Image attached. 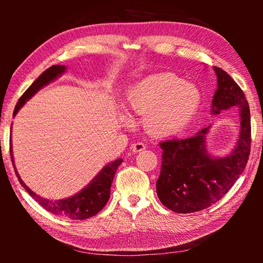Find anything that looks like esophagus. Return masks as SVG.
<instances>
[{
	"mask_svg": "<svg viewBox=\"0 0 263 263\" xmlns=\"http://www.w3.org/2000/svg\"><path fill=\"white\" fill-rule=\"evenodd\" d=\"M145 148H146V145L142 141H137V142H135V144H132V146H131L132 152H135V153L140 152V151H144Z\"/></svg>",
	"mask_w": 263,
	"mask_h": 263,
	"instance_id": "1",
	"label": "esophagus"
}]
</instances>
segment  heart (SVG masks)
Returning a JSON list of instances; mask_svg holds the SVG:
<instances>
[{
    "instance_id": "heart-1",
    "label": "heart",
    "mask_w": 263,
    "mask_h": 263,
    "mask_svg": "<svg viewBox=\"0 0 263 263\" xmlns=\"http://www.w3.org/2000/svg\"><path fill=\"white\" fill-rule=\"evenodd\" d=\"M202 95L193 84L171 73L155 74L140 81L128 92L126 108L145 116L144 128L149 136L167 138L180 135L201 106Z\"/></svg>"
}]
</instances>
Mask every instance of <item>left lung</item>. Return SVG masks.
Masks as SVG:
<instances>
[{
  "label": "left lung",
  "instance_id": "left-lung-1",
  "mask_svg": "<svg viewBox=\"0 0 263 263\" xmlns=\"http://www.w3.org/2000/svg\"><path fill=\"white\" fill-rule=\"evenodd\" d=\"M213 69L218 89L212 100V112L240 108V138L233 153L221 159L206 153L209 126L194 137L160 142L162 163L157 194L164 206L177 213L204 210L224 197L242 174L251 152V114L246 97L225 70L216 66Z\"/></svg>",
  "mask_w": 263,
  "mask_h": 263
}]
</instances>
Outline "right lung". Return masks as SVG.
I'll return each instance as SVG.
<instances>
[{"mask_svg": "<svg viewBox=\"0 0 263 263\" xmlns=\"http://www.w3.org/2000/svg\"><path fill=\"white\" fill-rule=\"evenodd\" d=\"M65 70V66L53 65L50 68H47L45 72H43L39 75L38 79L35 80V81L26 89L24 94L20 97V100L15 106L14 116L18 112V110L23 106V104L30 99V97H32L39 89L45 86L48 82H51L52 80H54L57 77H59V75L64 73ZM10 157L12 163H14L11 146ZM122 162L123 160L118 159L116 160V161L109 163L108 166H105L102 169V172L91 181V183L89 184L87 188H84L82 191H80L79 194L73 196V197L59 199V201H50V199L43 198L41 196L35 195L33 191L30 190L28 186L25 185L24 182L22 181L16 169L15 172L17 177H18V181L21 182V184L24 186L31 197H32L35 202L41 204L44 209H46L48 212H51L53 215L57 216L70 218V219L82 220L97 215V213L105 206V204L110 197V188L111 183H112L114 181L116 171H117L118 166H121Z\"/></svg>", "mask_w": 263, "mask_h": 263, "instance_id": "add662e5", "label": "right lung"}]
</instances>
